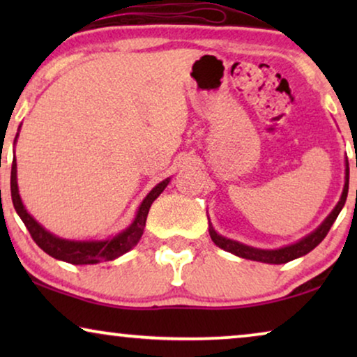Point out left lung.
Instances as JSON below:
<instances>
[{
	"label": "left lung",
	"mask_w": 357,
	"mask_h": 357,
	"mask_svg": "<svg viewBox=\"0 0 357 357\" xmlns=\"http://www.w3.org/2000/svg\"><path fill=\"white\" fill-rule=\"evenodd\" d=\"M348 188H349V165H348V159H346L344 187H343V193H341L340 202L336 203L333 211H331L328 216L325 218V221L321 222L314 232L307 234L305 237H302L301 241H297L296 243H291V245L275 248V250H265V248L245 245V243L232 241V238H227V237L221 236V234H218L216 231H214L211 221H209V236H211V241L216 243L219 248H222V250H226V252H231V253H234V255H237L241 258H247V260L270 263V265H281V263L296 260V258L304 257L310 250H314V248L326 237L330 227L333 226V222L336 221V218H338L340 211L344 206L346 197H348Z\"/></svg>",
	"instance_id": "8db88e82"
}]
</instances>
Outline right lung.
Returning a JSON list of instances; mask_svg holds the SVG:
<instances>
[{"label":"right lung","instance_id":"right-lung-1","mask_svg":"<svg viewBox=\"0 0 357 357\" xmlns=\"http://www.w3.org/2000/svg\"><path fill=\"white\" fill-rule=\"evenodd\" d=\"M21 130V126H19ZM19 130L16 138H14V144H16ZM170 182V177H167L162 182H159L151 192L146 195V198L141 202L136 216L131 224L123 231L115 234L109 238H102V241H71V238L58 237L45 227L40 226L31 214L27 213L26 206H24L21 195H19L17 187V164H16V154L13 159L11 167V198L13 204L19 218L26 224L27 231L31 232L33 242L42 248L48 255L56 258V260L73 263V265H96L100 261H110L123 255V253L130 252L136 243L139 242L141 236H143L146 218H148L151 204L154 199L164 192Z\"/></svg>","mask_w":357,"mask_h":357}]
</instances>
